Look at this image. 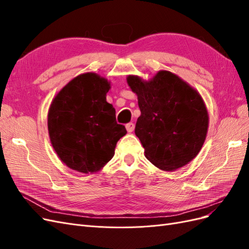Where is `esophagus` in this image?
Returning <instances> with one entry per match:
<instances>
[{
  "mask_svg": "<svg viewBox=\"0 0 249 249\" xmlns=\"http://www.w3.org/2000/svg\"><path fill=\"white\" fill-rule=\"evenodd\" d=\"M125 129H126V131H127V132L131 133V132H133V131H134V129H135V124H134L133 123L126 124H125Z\"/></svg>",
  "mask_w": 249,
  "mask_h": 249,
  "instance_id": "34e87169",
  "label": "esophagus"
}]
</instances>
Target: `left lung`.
<instances>
[{
	"mask_svg": "<svg viewBox=\"0 0 249 249\" xmlns=\"http://www.w3.org/2000/svg\"><path fill=\"white\" fill-rule=\"evenodd\" d=\"M137 94L141 115L135 134L147 160L165 171L185 166L206 140L209 115L200 94L177 74L158 71L149 81L126 78Z\"/></svg>",
	"mask_w": 249,
	"mask_h": 249,
	"instance_id": "1",
	"label": "left lung"
}]
</instances>
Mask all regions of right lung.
Returning <instances> with one entry per match:
<instances>
[{
	"mask_svg": "<svg viewBox=\"0 0 249 249\" xmlns=\"http://www.w3.org/2000/svg\"><path fill=\"white\" fill-rule=\"evenodd\" d=\"M110 83L94 72L82 73L60 90L48 114L53 147L65 165L79 172L99 171L114 156L126 134L106 101Z\"/></svg>",
	"mask_w": 249,
	"mask_h": 249,
	"instance_id": "right-lung-1",
	"label": "right lung"
}]
</instances>
